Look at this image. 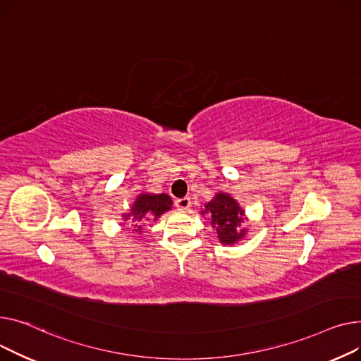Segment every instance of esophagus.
Masks as SVG:
<instances>
[{
    "label": "esophagus",
    "instance_id": "34e87169",
    "mask_svg": "<svg viewBox=\"0 0 361 361\" xmlns=\"http://www.w3.org/2000/svg\"><path fill=\"white\" fill-rule=\"evenodd\" d=\"M175 205H176V208H178L179 211H186V209L189 208V205H190V200H189L188 197L175 200Z\"/></svg>",
    "mask_w": 361,
    "mask_h": 361
}]
</instances>
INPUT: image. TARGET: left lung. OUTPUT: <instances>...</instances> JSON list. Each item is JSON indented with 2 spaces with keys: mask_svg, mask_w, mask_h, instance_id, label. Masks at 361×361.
I'll use <instances>...</instances> for the list:
<instances>
[{
  "mask_svg": "<svg viewBox=\"0 0 361 361\" xmlns=\"http://www.w3.org/2000/svg\"><path fill=\"white\" fill-rule=\"evenodd\" d=\"M205 213L211 217V224L216 227L221 243L231 245L245 236V230H239L245 213L230 195L217 194L205 204V211H202V214Z\"/></svg>",
  "mask_w": 361,
  "mask_h": 361,
  "instance_id": "1",
  "label": "left lung"
}]
</instances>
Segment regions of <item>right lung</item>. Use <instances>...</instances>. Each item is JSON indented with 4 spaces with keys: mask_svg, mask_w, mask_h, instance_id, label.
Returning <instances> with one entry per match:
<instances>
[{
    "mask_svg": "<svg viewBox=\"0 0 361 361\" xmlns=\"http://www.w3.org/2000/svg\"><path fill=\"white\" fill-rule=\"evenodd\" d=\"M172 207V200L166 194H160V195H152V194H141L137 201L133 204L131 213L126 214L125 220L131 217L133 221H135L137 224H133L135 228V231H141V221L144 220H150V219H157L159 216H161L164 211L171 209Z\"/></svg>",
    "mask_w": 361,
    "mask_h": 361,
    "instance_id": "add662e5",
    "label": "right lung"
}]
</instances>
